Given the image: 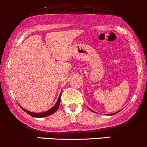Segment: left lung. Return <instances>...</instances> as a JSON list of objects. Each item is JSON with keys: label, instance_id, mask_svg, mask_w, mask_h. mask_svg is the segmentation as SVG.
Instances as JSON below:
<instances>
[{"label": "left lung", "instance_id": "obj_1", "mask_svg": "<svg viewBox=\"0 0 147 147\" xmlns=\"http://www.w3.org/2000/svg\"><path fill=\"white\" fill-rule=\"evenodd\" d=\"M88 109H90V108H89V107H88ZM90 110H91V111H93V110H92L91 109H90ZM119 111H120V110H119ZM119 111H117V112H116V113H112V114H110V115H115V114H117V113H118Z\"/></svg>", "mask_w": 147, "mask_h": 147}]
</instances>
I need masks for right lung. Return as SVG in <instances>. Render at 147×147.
<instances>
[{"label":"right lung","mask_w":147,"mask_h":147,"mask_svg":"<svg viewBox=\"0 0 147 147\" xmlns=\"http://www.w3.org/2000/svg\"><path fill=\"white\" fill-rule=\"evenodd\" d=\"M61 93L60 94L58 100H57V102H56V104L54 105V106L51 107V108L49 109V110H48L47 111L43 112V113H32V112H30V111H28V110L24 109L23 107H21L20 105V106L21 107V108H22L24 111L26 112L28 115H30L32 116V117H47V116H49V115H51L54 114V113H55L57 110H58L59 107V105H60V102H61Z\"/></svg>","instance_id":"1"}]
</instances>
